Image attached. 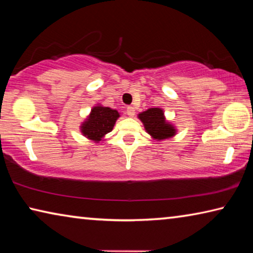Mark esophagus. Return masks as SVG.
<instances>
[{"label":"esophagus","instance_id":"1","mask_svg":"<svg viewBox=\"0 0 253 253\" xmlns=\"http://www.w3.org/2000/svg\"><path fill=\"white\" fill-rule=\"evenodd\" d=\"M126 113L129 117H134L135 116V108H134V107H131V106H128L126 108Z\"/></svg>","mask_w":253,"mask_h":253}]
</instances>
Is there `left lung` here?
I'll return each mask as SVG.
<instances>
[{
  "mask_svg": "<svg viewBox=\"0 0 253 253\" xmlns=\"http://www.w3.org/2000/svg\"><path fill=\"white\" fill-rule=\"evenodd\" d=\"M138 118L153 138L162 140L175 135V128L165 121L164 113L161 108H149L140 113Z\"/></svg>",
  "mask_w": 253,
  "mask_h": 253,
  "instance_id": "8db88e82",
  "label": "left lung"
}]
</instances>
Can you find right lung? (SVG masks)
Segmentation results:
<instances>
[{"instance_id": "right-lung-1", "label": "right lung", "mask_w": 253, "mask_h": 253, "mask_svg": "<svg viewBox=\"0 0 253 253\" xmlns=\"http://www.w3.org/2000/svg\"><path fill=\"white\" fill-rule=\"evenodd\" d=\"M118 117L117 110L102 106L93 107L87 121L81 126V132L96 143L100 142L102 137L113 130Z\"/></svg>"}]
</instances>
